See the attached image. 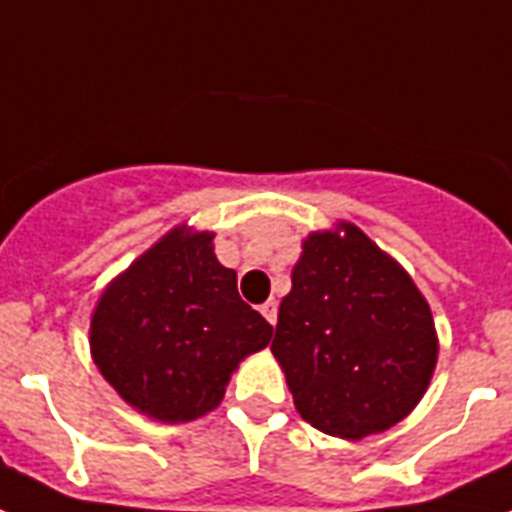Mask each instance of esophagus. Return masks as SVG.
I'll use <instances>...</instances> for the list:
<instances>
[{
	"mask_svg": "<svg viewBox=\"0 0 512 512\" xmlns=\"http://www.w3.org/2000/svg\"><path fill=\"white\" fill-rule=\"evenodd\" d=\"M260 313H263L265 321H268L270 326H273V323H276V318H278V305H276V302H273V299H270V302H265V305L260 307Z\"/></svg>",
	"mask_w": 512,
	"mask_h": 512,
	"instance_id": "34e87169",
	"label": "esophagus"
}]
</instances>
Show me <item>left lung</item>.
<instances>
[{"label": "left lung", "instance_id": "1", "mask_svg": "<svg viewBox=\"0 0 512 512\" xmlns=\"http://www.w3.org/2000/svg\"><path fill=\"white\" fill-rule=\"evenodd\" d=\"M310 234L278 307L270 352L299 415L318 431L363 439L402 421L436 365L429 302L352 223Z\"/></svg>", "mask_w": 512, "mask_h": 512}]
</instances>
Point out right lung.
Returning <instances> with one entry per match:
<instances>
[{
  "mask_svg": "<svg viewBox=\"0 0 512 512\" xmlns=\"http://www.w3.org/2000/svg\"><path fill=\"white\" fill-rule=\"evenodd\" d=\"M273 326L239 297L213 234L173 228L99 299L91 355L115 392L157 421H194L226 394L234 368Z\"/></svg>",
  "mask_w": 512,
  "mask_h": 512,
  "instance_id": "1",
  "label": "right lung"
}]
</instances>
